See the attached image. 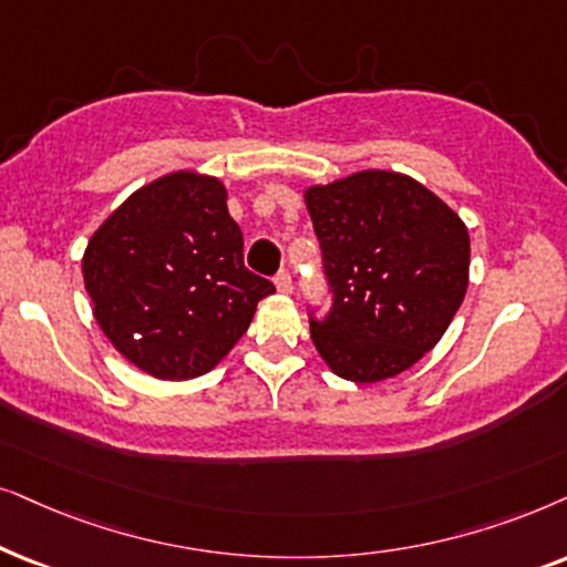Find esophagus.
<instances>
[{
	"instance_id": "obj_1",
	"label": "esophagus",
	"mask_w": 567,
	"mask_h": 567,
	"mask_svg": "<svg viewBox=\"0 0 567 567\" xmlns=\"http://www.w3.org/2000/svg\"><path fill=\"white\" fill-rule=\"evenodd\" d=\"M275 285H277L279 292H285V296H288V292H292V277H290V271H288V269H279L277 277H275Z\"/></svg>"
}]
</instances>
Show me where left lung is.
<instances>
[{
    "label": "left lung",
    "mask_w": 567,
    "mask_h": 567,
    "mask_svg": "<svg viewBox=\"0 0 567 567\" xmlns=\"http://www.w3.org/2000/svg\"><path fill=\"white\" fill-rule=\"evenodd\" d=\"M331 308L311 313L316 350L339 379L379 383L446 334L470 285V233L446 202L394 171L306 188Z\"/></svg>",
    "instance_id": "left-lung-1"
}]
</instances>
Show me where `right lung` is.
Here are the masks:
<instances>
[{"instance_id":"right-lung-1","label":"right lung","mask_w":567,"mask_h":567,"mask_svg":"<svg viewBox=\"0 0 567 567\" xmlns=\"http://www.w3.org/2000/svg\"><path fill=\"white\" fill-rule=\"evenodd\" d=\"M93 316L155 379L213 371L275 285L244 264V233L220 178L176 171L113 209L82 256Z\"/></svg>"}]
</instances>
